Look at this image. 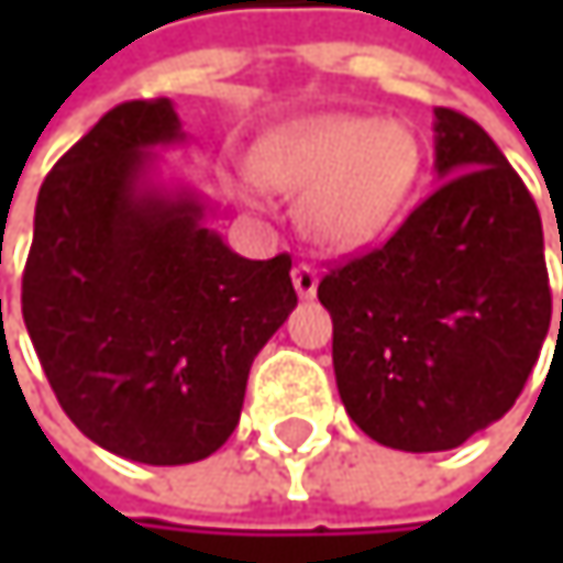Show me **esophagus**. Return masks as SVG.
Listing matches in <instances>:
<instances>
[{"instance_id": "34e87169", "label": "esophagus", "mask_w": 563, "mask_h": 563, "mask_svg": "<svg viewBox=\"0 0 563 563\" xmlns=\"http://www.w3.org/2000/svg\"><path fill=\"white\" fill-rule=\"evenodd\" d=\"M292 286H296L299 299H312L316 296V286H319V277H316L312 267L299 264V267H292Z\"/></svg>"}]
</instances>
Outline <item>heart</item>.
<instances>
[{
    "instance_id": "1",
    "label": "heart",
    "mask_w": 563,
    "mask_h": 563,
    "mask_svg": "<svg viewBox=\"0 0 563 563\" xmlns=\"http://www.w3.org/2000/svg\"><path fill=\"white\" fill-rule=\"evenodd\" d=\"M420 140L400 120L325 113L267 136L251 175L299 195V231L322 251L349 254L375 244L407 208L420 178Z\"/></svg>"
}]
</instances>
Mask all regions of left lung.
I'll list each match as a JSON object with an SVG mask.
<instances>
[{"label": "left lung", "instance_id": "obj_1", "mask_svg": "<svg viewBox=\"0 0 563 563\" xmlns=\"http://www.w3.org/2000/svg\"><path fill=\"white\" fill-rule=\"evenodd\" d=\"M433 117V195L319 283L349 417L407 453L453 450L508 413L551 325L534 198L476 120Z\"/></svg>", "mask_w": 563, "mask_h": 563}]
</instances>
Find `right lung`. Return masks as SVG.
<instances>
[{
	"label": "right lung",
	"mask_w": 563,
	"mask_h": 563,
	"mask_svg": "<svg viewBox=\"0 0 563 563\" xmlns=\"http://www.w3.org/2000/svg\"><path fill=\"white\" fill-rule=\"evenodd\" d=\"M172 100L100 117L48 172L22 316L74 427L146 466L211 456L238 427L257 352L296 306L289 254L247 261L205 228L153 150L181 143Z\"/></svg>",
	"instance_id": "1"
}]
</instances>
